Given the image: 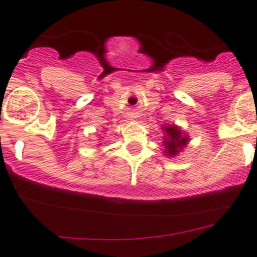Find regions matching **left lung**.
I'll use <instances>...</instances> for the list:
<instances>
[{
  "label": "left lung",
  "instance_id": "8db88e82",
  "mask_svg": "<svg viewBox=\"0 0 257 257\" xmlns=\"http://www.w3.org/2000/svg\"><path fill=\"white\" fill-rule=\"evenodd\" d=\"M164 136H163V154L169 158H175L183 150V148L187 147L190 136L185 131L181 130V127L177 124H164L162 126Z\"/></svg>",
  "mask_w": 257,
  "mask_h": 257
}]
</instances>
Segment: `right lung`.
Returning <instances> with one entry per match:
<instances>
[{"instance_id": "1", "label": "right lung", "mask_w": 257, "mask_h": 257, "mask_svg": "<svg viewBox=\"0 0 257 257\" xmlns=\"http://www.w3.org/2000/svg\"><path fill=\"white\" fill-rule=\"evenodd\" d=\"M99 145H100V144H98V147H99Z\"/></svg>"}]
</instances>
